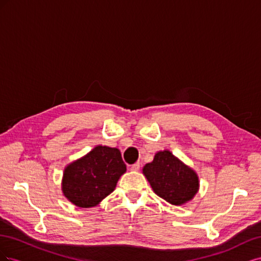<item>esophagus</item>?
<instances>
[{"label":"esophagus","mask_w":261,"mask_h":261,"mask_svg":"<svg viewBox=\"0 0 261 261\" xmlns=\"http://www.w3.org/2000/svg\"><path fill=\"white\" fill-rule=\"evenodd\" d=\"M139 169H140V164L137 162V163H135V164H133L132 165V168H130V170L132 171H134V172H138L139 171Z\"/></svg>","instance_id":"34e87169"}]
</instances>
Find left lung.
I'll return each instance as SVG.
<instances>
[{
  "instance_id": "1",
  "label": "left lung",
  "mask_w": 261,
  "mask_h": 261,
  "mask_svg": "<svg viewBox=\"0 0 261 261\" xmlns=\"http://www.w3.org/2000/svg\"><path fill=\"white\" fill-rule=\"evenodd\" d=\"M143 174L152 191L173 206L191 201L199 191L197 173L170 150L158 151L152 162L143 168Z\"/></svg>"
}]
</instances>
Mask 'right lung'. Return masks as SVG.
<instances>
[{
  "instance_id": "obj_1",
  "label": "right lung",
  "mask_w": 261,
  "mask_h": 261,
  "mask_svg": "<svg viewBox=\"0 0 261 261\" xmlns=\"http://www.w3.org/2000/svg\"><path fill=\"white\" fill-rule=\"evenodd\" d=\"M125 172L120 150L96 146L66 165L62 177L63 195L80 208L96 207L114 191Z\"/></svg>"
}]
</instances>
